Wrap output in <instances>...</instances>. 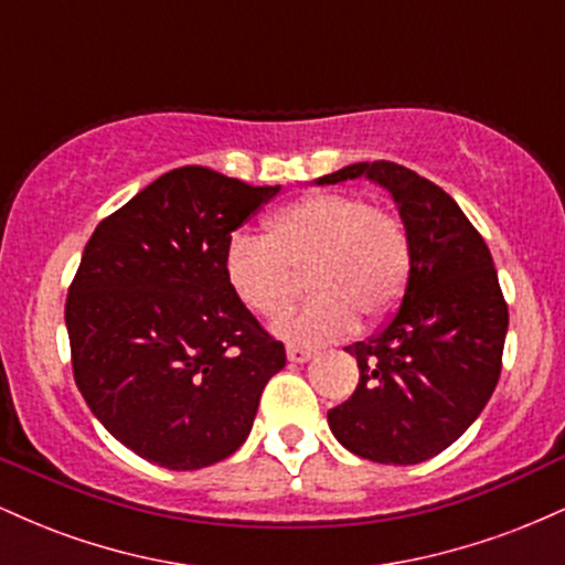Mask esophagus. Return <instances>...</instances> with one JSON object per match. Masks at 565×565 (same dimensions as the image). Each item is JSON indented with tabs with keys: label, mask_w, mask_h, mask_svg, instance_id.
Segmentation results:
<instances>
[{
	"label": "esophagus",
	"mask_w": 565,
	"mask_h": 565,
	"mask_svg": "<svg viewBox=\"0 0 565 565\" xmlns=\"http://www.w3.org/2000/svg\"><path fill=\"white\" fill-rule=\"evenodd\" d=\"M287 359L291 364H305V361L313 359V350H305V348H287Z\"/></svg>",
	"instance_id": "34e87169"
}]
</instances>
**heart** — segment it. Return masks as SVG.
Here are the masks:
<instances>
[{"mask_svg": "<svg viewBox=\"0 0 565 565\" xmlns=\"http://www.w3.org/2000/svg\"><path fill=\"white\" fill-rule=\"evenodd\" d=\"M225 278L257 316L287 308L300 276L308 302L278 316L274 332L295 345H323L355 327V313L377 321L398 305L408 276L404 223L353 193H316L268 220L265 236L233 233Z\"/></svg>", "mask_w": 565, "mask_h": 565, "instance_id": "obj_1", "label": "heart"}]
</instances>
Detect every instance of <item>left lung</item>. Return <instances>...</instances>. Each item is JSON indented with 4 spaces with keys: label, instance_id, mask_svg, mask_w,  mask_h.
<instances>
[{
    "label": "left lung",
    "instance_id": "8db88e82",
    "mask_svg": "<svg viewBox=\"0 0 565 565\" xmlns=\"http://www.w3.org/2000/svg\"><path fill=\"white\" fill-rule=\"evenodd\" d=\"M369 178L408 236V278L391 321L345 350L359 387L329 408L348 451L380 465L436 457L476 423L502 372L508 302L483 236L444 188L393 161H361L316 183Z\"/></svg>",
    "mask_w": 565,
    "mask_h": 565
}]
</instances>
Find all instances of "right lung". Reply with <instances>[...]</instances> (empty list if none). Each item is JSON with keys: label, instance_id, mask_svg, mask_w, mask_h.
I'll return each mask as SVG.
<instances>
[{"label": "right lung", "instance_id": "1", "mask_svg": "<svg viewBox=\"0 0 565 565\" xmlns=\"http://www.w3.org/2000/svg\"><path fill=\"white\" fill-rule=\"evenodd\" d=\"M281 185L180 167L89 236L71 281L74 380L111 436L159 468L199 470L249 436L284 345L233 295L231 233Z\"/></svg>", "mask_w": 565, "mask_h": 565}]
</instances>
